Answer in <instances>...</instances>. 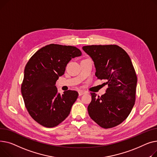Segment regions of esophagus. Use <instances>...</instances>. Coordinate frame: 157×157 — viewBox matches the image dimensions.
<instances>
[{
	"label": "esophagus",
	"mask_w": 157,
	"mask_h": 157,
	"mask_svg": "<svg viewBox=\"0 0 157 157\" xmlns=\"http://www.w3.org/2000/svg\"><path fill=\"white\" fill-rule=\"evenodd\" d=\"M86 93V91H84V90H80V91H78V95L79 96H82L83 94H84Z\"/></svg>",
	"instance_id": "34e87169"
}]
</instances>
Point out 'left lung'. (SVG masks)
<instances>
[{
	"instance_id": "obj_1",
	"label": "left lung",
	"mask_w": 157,
	"mask_h": 157,
	"mask_svg": "<svg viewBox=\"0 0 157 157\" xmlns=\"http://www.w3.org/2000/svg\"><path fill=\"white\" fill-rule=\"evenodd\" d=\"M93 59L98 79L106 80V93L101 97L90 93L87 110L100 127L109 128L121 124L134 105L137 76L128 54L117 45H92L82 48Z\"/></svg>"
}]
</instances>
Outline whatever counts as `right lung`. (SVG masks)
<instances>
[{
    "label": "right lung",
    "instance_id": "obj_1",
    "mask_svg": "<svg viewBox=\"0 0 157 157\" xmlns=\"http://www.w3.org/2000/svg\"><path fill=\"white\" fill-rule=\"evenodd\" d=\"M74 46L51 44L36 51L26 63L21 94L32 118L45 127H54L70 114L78 93L68 90L61 95L55 86L68 62L80 56Z\"/></svg>",
    "mask_w": 157,
    "mask_h": 157
}]
</instances>
